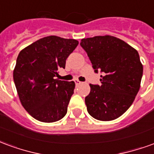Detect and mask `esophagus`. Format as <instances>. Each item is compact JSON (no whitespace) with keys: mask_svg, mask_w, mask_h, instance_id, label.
<instances>
[{"mask_svg":"<svg viewBox=\"0 0 154 154\" xmlns=\"http://www.w3.org/2000/svg\"><path fill=\"white\" fill-rule=\"evenodd\" d=\"M74 82H75V84H76V85H80V84L82 83V82H80V81L78 80H74Z\"/></svg>","mask_w":154,"mask_h":154,"instance_id":"1","label":"esophagus"}]
</instances>
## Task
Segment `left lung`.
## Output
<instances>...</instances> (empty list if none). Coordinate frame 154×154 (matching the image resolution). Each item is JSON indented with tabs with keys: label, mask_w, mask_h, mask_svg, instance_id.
Here are the masks:
<instances>
[{
	"label": "left lung",
	"mask_w": 154,
	"mask_h": 154,
	"mask_svg": "<svg viewBox=\"0 0 154 154\" xmlns=\"http://www.w3.org/2000/svg\"><path fill=\"white\" fill-rule=\"evenodd\" d=\"M80 44L95 72H103L100 86L90 84V94L85 98L88 113L102 121L119 118L132 105L140 88L143 65L138 51L111 35L82 38Z\"/></svg>",
	"instance_id": "8db88e82"
}]
</instances>
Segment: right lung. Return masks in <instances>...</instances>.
<instances>
[{
    "mask_svg": "<svg viewBox=\"0 0 154 154\" xmlns=\"http://www.w3.org/2000/svg\"><path fill=\"white\" fill-rule=\"evenodd\" d=\"M78 41L54 35L35 41L22 49L13 78L22 106L38 121L52 123L63 118L75 88L74 82L54 79Z\"/></svg>",
    "mask_w": 154,
    "mask_h": 154,
    "instance_id": "1",
    "label": "right lung"
}]
</instances>
